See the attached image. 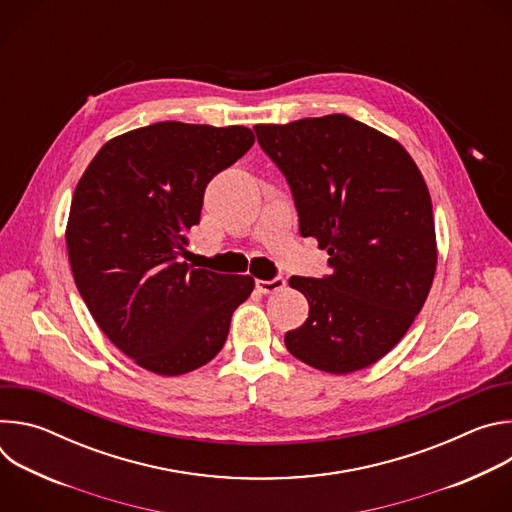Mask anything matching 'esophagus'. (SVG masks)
<instances>
[{
  "instance_id": "esophagus-1",
  "label": "esophagus",
  "mask_w": 512,
  "mask_h": 512,
  "mask_svg": "<svg viewBox=\"0 0 512 512\" xmlns=\"http://www.w3.org/2000/svg\"><path fill=\"white\" fill-rule=\"evenodd\" d=\"M255 287L259 294H273V291H279L285 287V279L283 277H273L269 281H263V279H257L255 281Z\"/></svg>"
}]
</instances>
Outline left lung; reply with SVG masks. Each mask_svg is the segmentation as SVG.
I'll return each instance as SVG.
<instances>
[{
  "label": "left lung",
  "instance_id": "obj_1",
  "mask_svg": "<svg viewBox=\"0 0 512 512\" xmlns=\"http://www.w3.org/2000/svg\"><path fill=\"white\" fill-rule=\"evenodd\" d=\"M255 133L291 188L302 237H314L332 267L322 279L289 277L310 314L285 346L324 373L367 369L405 336L433 283L425 180L399 141L348 115L255 125Z\"/></svg>",
  "mask_w": 512,
  "mask_h": 512
}]
</instances>
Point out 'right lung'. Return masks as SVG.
<instances>
[{"instance_id": "right-lung-1", "label": "right lung", "mask_w": 512, "mask_h": 512, "mask_svg": "<svg viewBox=\"0 0 512 512\" xmlns=\"http://www.w3.org/2000/svg\"><path fill=\"white\" fill-rule=\"evenodd\" d=\"M253 141L243 125L154 123L107 141L75 188L66 225L72 277L105 336L145 371L200 369L251 296V275L194 269L182 257L206 184Z\"/></svg>"}]
</instances>
